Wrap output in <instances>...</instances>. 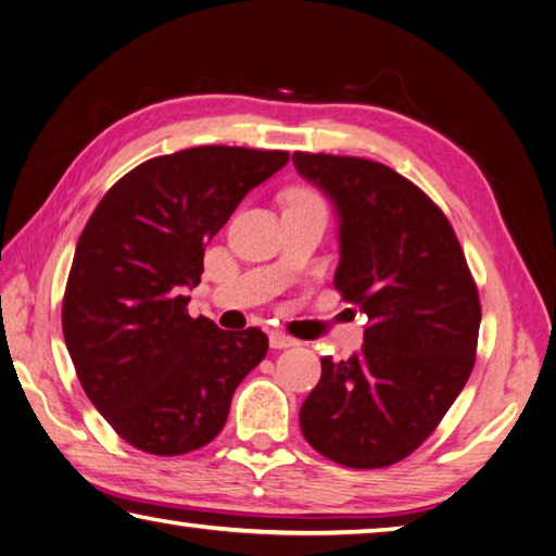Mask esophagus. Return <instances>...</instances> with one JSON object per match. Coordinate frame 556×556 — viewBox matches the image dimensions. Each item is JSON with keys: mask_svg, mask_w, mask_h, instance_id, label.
<instances>
[{"mask_svg": "<svg viewBox=\"0 0 556 556\" xmlns=\"http://www.w3.org/2000/svg\"><path fill=\"white\" fill-rule=\"evenodd\" d=\"M268 345L274 350H286V348H292V345H300V341H294V338L286 336V333H278L274 331L268 336Z\"/></svg>", "mask_w": 556, "mask_h": 556, "instance_id": "obj_1", "label": "esophagus"}]
</instances>
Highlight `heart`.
I'll return each instance as SVG.
<instances>
[{"mask_svg": "<svg viewBox=\"0 0 556 556\" xmlns=\"http://www.w3.org/2000/svg\"><path fill=\"white\" fill-rule=\"evenodd\" d=\"M288 201H319V199H316L307 189H292L288 191Z\"/></svg>", "mask_w": 556, "mask_h": 556, "instance_id": "obj_1", "label": "heart"}]
</instances>
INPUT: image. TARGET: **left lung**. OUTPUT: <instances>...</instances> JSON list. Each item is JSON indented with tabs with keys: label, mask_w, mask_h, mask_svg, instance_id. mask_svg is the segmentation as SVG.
I'll return each mask as SVG.
<instances>
[{
	"label": "left lung",
	"mask_w": 556,
	"mask_h": 556,
	"mask_svg": "<svg viewBox=\"0 0 556 556\" xmlns=\"http://www.w3.org/2000/svg\"><path fill=\"white\" fill-rule=\"evenodd\" d=\"M292 165L331 201L333 282L367 316L357 353L321 359L302 434L341 466H391L434 432L466 387L478 288L446 215L391 167L326 153H292Z\"/></svg>",
	"instance_id": "obj_1"
}]
</instances>
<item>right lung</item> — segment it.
Wrapping results in <instances>:
<instances>
[{
    "label": "right lung",
    "mask_w": 556,
    "mask_h": 556,
    "mask_svg": "<svg viewBox=\"0 0 556 556\" xmlns=\"http://www.w3.org/2000/svg\"><path fill=\"white\" fill-rule=\"evenodd\" d=\"M286 151L199 146L134 167L78 237L62 304L78 381L110 427L155 456L220 434L240 381L264 359L258 328L223 331L185 312L203 249Z\"/></svg>",
    "instance_id": "right-lung-1"
}]
</instances>
